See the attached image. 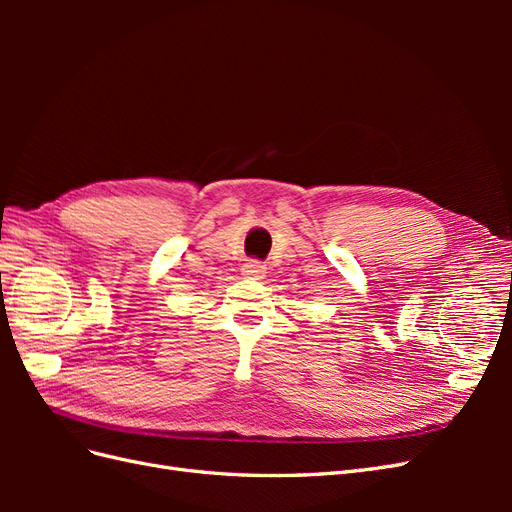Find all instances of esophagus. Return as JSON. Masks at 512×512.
<instances>
[{"instance_id": "esophagus-1", "label": "esophagus", "mask_w": 512, "mask_h": 512, "mask_svg": "<svg viewBox=\"0 0 512 512\" xmlns=\"http://www.w3.org/2000/svg\"><path fill=\"white\" fill-rule=\"evenodd\" d=\"M241 271H243L245 277H252V280H262V277H265V273H267V265H262V262H258V260H247Z\"/></svg>"}]
</instances>
